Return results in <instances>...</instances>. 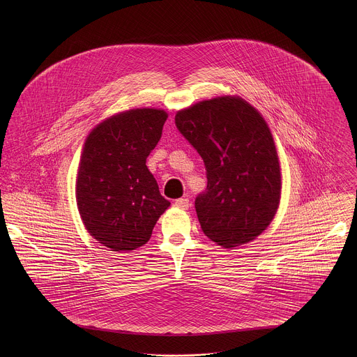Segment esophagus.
<instances>
[{"label":"esophagus","mask_w":357,"mask_h":357,"mask_svg":"<svg viewBox=\"0 0 357 357\" xmlns=\"http://www.w3.org/2000/svg\"><path fill=\"white\" fill-rule=\"evenodd\" d=\"M174 206L178 207V208L185 210V208L190 207V201L185 199V198H180V199H176V201H174Z\"/></svg>","instance_id":"34e87169"}]
</instances>
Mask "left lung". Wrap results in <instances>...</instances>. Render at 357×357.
I'll return each mask as SVG.
<instances>
[{"mask_svg": "<svg viewBox=\"0 0 357 357\" xmlns=\"http://www.w3.org/2000/svg\"><path fill=\"white\" fill-rule=\"evenodd\" d=\"M204 159L207 188L195 201L204 235L224 249L253 242L280 204L282 169L262 114L241 96H217L176 114Z\"/></svg>", "mask_w": 357, "mask_h": 357, "instance_id": "1", "label": "left lung"}]
</instances>
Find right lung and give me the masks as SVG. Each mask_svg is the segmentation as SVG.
Segmentation results:
<instances>
[{
    "label": "right lung",
    "instance_id": "obj_1",
    "mask_svg": "<svg viewBox=\"0 0 357 357\" xmlns=\"http://www.w3.org/2000/svg\"><path fill=\"white\" fill-rule=\"evenodd\" d=\"M166 119L160 108H130L102 119L84 142L77 207L89 235L112 252L146 245L170 206L146 165Z\"/></svg>",
    "mask_w": 357,
    "mask_h": 357
}]
</instances>
